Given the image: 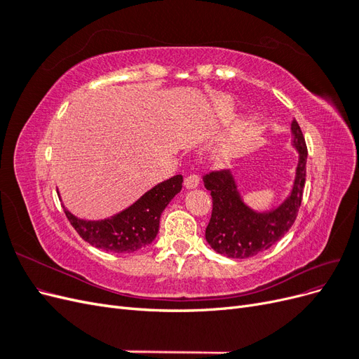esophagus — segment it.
I'll use <instances>...</instances> for the list:
<instances>
[{"mask_svg":"<svg viewBox=\"0 0 359 359\" xmlns=\"http://www.w3.org/2000/svg\"><path fill=\"white\" fill-rule=\"evenodd\" d=\"M199 175H196V173H190V175L186 177V180H184V186H186V189H196L199 186Z\"/></svg>","mask_w":359,"mask_h":359,"instance_id":"1","label":"esophagus"}]
</instances>
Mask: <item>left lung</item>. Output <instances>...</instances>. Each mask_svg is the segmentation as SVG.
Here are the masks:
<instances>
[{"mask_svg": "<svg viewBox=\"0 0 359 359\" xmlns=\"http://www.w3.org/2000/svg\"><path fill=\"white\" fill-rule=\"evenodd\" d=\"M293 147L299 160L290 196L269 212H256L247 206L229 170H212L203 175V184L212 196V212L205 238L217 253L232 259L252 257L273 247L285 236L299 211L306 184L307 145L301 127L292 121Z\"/></svg>", "mask_w": 359, "mask_h": 359, "instance_id": "left-lung-1", "label": "left lung"}]
</instances>
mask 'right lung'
<instances>
[{"label": "right lung", "mask_w": 359, "mask_h": 359, "mask_svg": "<svg viewBox=\"0 0 359 359\" xmlns=\"http://www.w3.org/2000/svg\"><path fill=\"white\" fill-rule=\"evenodd\" d=\"M182 189V175L157 184L132 206L104 220H82L64 210L83 241L112 253H133L149 245L158 232L160 215Z\"/></svg>", "instance_id": "right-lung-1"}]
</instances>
